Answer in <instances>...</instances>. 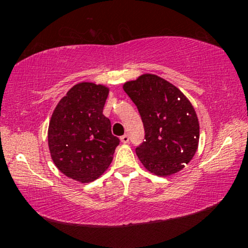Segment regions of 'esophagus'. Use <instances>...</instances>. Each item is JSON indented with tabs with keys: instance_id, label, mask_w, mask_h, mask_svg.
Masks as SVG:
<instances>
[{
	"instance_id": "34e87169",
	"label": "esophagus",
	"mask_w": 248,
	"mask_h": 248,
	"mask_svg": "<svg viewBox=\"0 0 248 248\" xmlns=\"http://www.w3.org/2000/svg\"><path fill=\"white\" fill-rule=\"evenodd\" d=\"M120 141L123 142L124 144H127L129 142V136H127V134H124V136H123L120 138Z\"/></svg>"
}]
</instances>
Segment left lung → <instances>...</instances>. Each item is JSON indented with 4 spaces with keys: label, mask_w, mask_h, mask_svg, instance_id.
<instances>
[{
    "label": "left lung",
    "mask_w": 248,
    "mask_h": 248,
    "mask_svg": "<svg viewBox=\"0 0 248 248\" xmlns=\"http://www.w3.org/2000/svg\"><path fill=\"white\" fill-rule=\"evenodd\" d=\"M123 87L143 121L145 141L136 149L140 162L161 177L178 173L199 144V120L190 100L155 74H142Z\"/></svg>",
    "instance_id": "obj_1"
}]
</instances>
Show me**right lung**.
Returning a JSON list of instances; mask_svg holds the SVG:
<instances>
[{"label": "right lung", "mask_w": 248, "mask_h": 248, "mask_svg": "<svg viewBox=\"0 0 248 248\" xmlns=\"http://www.w3.org/2000/svg\"><path fill=\"white\" fill-rule=\"evenodd\" d=\"M109 87L75 84L54 108L48 128V145L58 170L79 183L104 174L114 158L119 139L111 134L110 120L103 115Z\"/></svg>", "instance_id": "add662e5"}]
</instances>
